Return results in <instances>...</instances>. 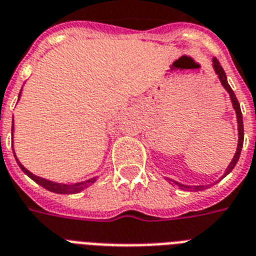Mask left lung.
I'll return each mask as SVG.
<instances>
[{"instance_id":"obj_1","label":"left lung","mask_w":256,"mask_h":256,"mask_svg":"<svg viewBox=\"0 0 256 256\" xmlns=\"http://www.w3.org/2000/svg\"><path fill=\"white\" fill-rule=\"evenodd\" d=\"M214 71H216V74H218V76H219L220 82H222V84H223V87L228 91V94H230V96H231V100H232V106H234V108H235V111H236V116H238V130H239V142H238V149H236V153H235V156H234V158H232L231 164H230V166L227 168V170H226V173H224L223 177H226V176L230 173V172L235 168V165H236L238 160H239V157H240V152H242V148H243V140H244V130H243V116H242V111H240V106H239V102H238L236 96H235V92L232 91V88L230 87V84H228L227 82V76H226V72H224L223 67L220 66L219 60L216 58H214ZM166 180H169L170 182H173V184H176L177 186H180L182 190H204L206 189V185H196V186H189V185H182V184H178V182H176V181L170 180V178H166Z\"/></svg>"}]
</instances>
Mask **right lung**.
<instances>
[{
    "instance_id": "1",
    "label": "right lung",
    "mask_w": 256,
    "mask_h": 256,
    "mask_svg": "<svg viewBox=\"0 0 256 256\" xmlns=\"http://www.w3.org/2000/svg\"><path fill=\"white\" fill-rule=\"evenodd\" d=\"M12 132H13V126H12ZM13 153H14V150H13ZM16 161H17L18 166L22 169V172H24L25 174L29 176V177H30V178H32L34 182H37L38 185H42V188L48 189V190H50V192L60 193V194H72V193H79L80 190H83V189L88 188L90 185H92L94 182L96 181V178L94 177V178H90V180L84 181V182H78V184H74V185L58 184V182H52V181H48V180H46V178H42V177H37V176L32 174V173H30L28 169H25V168L18 162L17 157H16Z\"/></svg>"
}]
</instances>
